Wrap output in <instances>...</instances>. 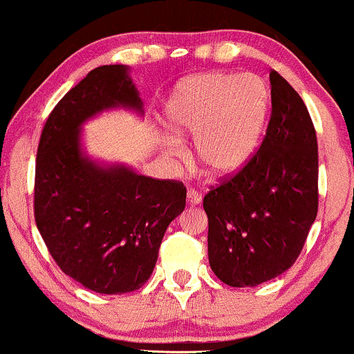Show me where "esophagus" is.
I'll use <instances>...</instances> for the list:
<instances>
[{
	"instance_id": "obj_1",
	"label": "esophagus",
	"mask_w": 354,
	"mask_h": 354,
	"mask_svg": "<svg viewBox=\"0 0 354 354\" xmlns=\"http://www.w3.org/2000/svg\"><path fill=\"white\" fill-rule=\"evenodd\" d=\"M186 201H188L189 205H200L201 194L196 193L194 189H188V193H186Z\"/></svg>"
}]
</instances>
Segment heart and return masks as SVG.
Returning a JSON list of instances; mask_svg holds the SVG:
<instances>
[{
  "label": "heart",
  "mask_w": 354,
  "mask_h": 354,
  "mask_svg": "<svg viewBox=\"0 0 354 354\" xmlns=\"http://www.w3.org/2000/svg\"><path fill=\"white\" fill-rule=\"evenodd\" d=\"M271 95L258 76L211 71L191 76L166 103V126L178 140L193 138L198 163L214 178H230L253 160L265 135ZM166 153L181 146L166 140Z\"/></svg>",
  "instance_id": "heart-1"
}]
</instances>
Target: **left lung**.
Instances as JSON below:
<instances>
[{"instance_id":"1","label":"left lung","mask_w":354,"mask_h":354,"mask_svg":"<svg viewBox=\"0 0 354 354\" xmlns=\"http://www.w3.org/2000/svg\"><path fill=\"white\" fill-rule=\"evenodd\" d=\"M266 136L241 171L203 200L213 273L234 288L258 286L295 265L318 213V141L301 96L270 73Z\"/></svg>"}]
</instances>
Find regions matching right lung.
<instances>
[{"label":"right lung","mask_w":354,"mask_h":354,"mask_svg":"<svg viewBox=\"0 0 354 354\" xmlns=\"http://www.w3.org/2000/svg\"><path fill=\"white\" fill-rule=\"evenodd\" d=\"M113 108L143 115L128 66L95 68L48 116L35 174V219L63 273L101 295L140 290L165 231L186 205V188L123 165H100L81 148V124Z\"/></svg>","instance_id":"add662e5"}]
</instances>
